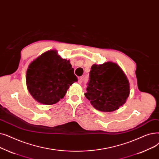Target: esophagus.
<instances>
[{
	"label": "esophagus",
	"mask_w": 159,
	"mask_h": 159,
	"mask_svg": "<svg viewBox=\"0 0 159 159\" xmlns=\"http://www.w3.org/2000/svg\"><path fill=\"white\" fill-rule=\"evenodd\" d=\"M78 81H79L80 84H81V83L84 81V77H80L78 78Z\"/></svg>",
	"instance_id": "esophagus-1"
}]
</instances>
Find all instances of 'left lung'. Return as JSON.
I'll use <instances>...</instances> for the list:
<instances>
[{"label": "left lung", "instance_id": "1", "mask_svg": "<svg viewBox=\"0 0 159 159\" xmlns=\"http://www.w3.org/2000/svg\"><path fill=\"white\" fill-rule=\"evenodd\" d=\"M89 77L85 96L96 109L112 112L125 103L130 93L129 81L116 63L94 64Z\"/></svg>", "mask_w": 159, "mask_h": 159}]
</instances>
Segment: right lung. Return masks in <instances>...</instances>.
<instances>
[{
    "label": "right lung",
    "instance_id": "right-lung-1",
    "mask_svg": "<svg viewBox=\"0 0 159 159\" xmlns=\"http://www.w3.org/2000/svg\"><path fill=\"white\" fill-rule=\"evenodd\" d=\"M26 80L29 93L37 102L52 105L63 98L78 78L69 60L49 50L30 64Z\"/></svg>",
    "mask_w": 159,
    "mask_h": 159
}]
</instances>
